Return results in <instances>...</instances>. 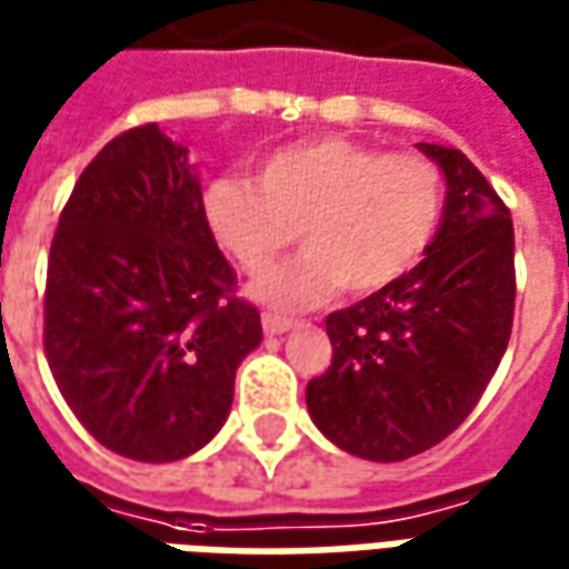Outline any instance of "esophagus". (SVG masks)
<instances>
[{"mask_svg":"<svg viewBox=\"0 0 569 569\" xmlns=\"http://www.w3.org/2000/svg\"><path fill=\"white\" fill-rule=\"evenodd\" d=\"M292 326H296V320H289V317H280V313H271V310L261 313V329L268 335H283Z\"/></svg>","mask_w":569,"mask_h":569,"instance_id":"obj_1","label":"esophagus"}]
</instances>
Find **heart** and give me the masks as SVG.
<instances>
[{"label":"heart","instance_id":"heart-1","mask_svg":"<svg viewBox=\"0 0 569 569\" xmlns=\"http://www.w3.org/2000/svg\"><path fill=\"white\" fill-rule=\"evenodd\" d=\"M200 212L212 243L247 273L264 271L301 224L308 249L252 283L259 301L301 310L338 286L371 296L415 271L439 234L445 179L418 151L310 137L264 154L256 179H210Z\"/></svg>","mask_w":569,"mask_h":569}]
</instances>
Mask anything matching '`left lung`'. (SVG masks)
Listing matches in <instances>:
<instances>
[{
	"mask_svg": "<svg viewBox=\"0 0 569 569\" xmlns=\"http://www.w3.org/2000/svg\"><path fill=\"white\" fill-rule=\"evenodd\" d=\"M448 179L439 234L399 283L326 317L308 411L347 453L396 463L448 439L500 366L515 317L512 212L463 151L420 142Z\"/></svg>",
	"mask_w": 569,
	"mask_h": 569,
	"instance_id": "obj_1",
	"label": "left lung"
}]
</instances>
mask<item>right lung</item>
I'll return each instance as SVG.
<instances>
[{
    "instance_id": "add662e5",
    "label": "right lung",
    "mask_w": 569,
    "mask_h": 569,
    "mask_svg": "<svg viewBox=\"0 0 569 569\" xmlns=\"http://www.w3.org/2000/svg\"><path fill=\"white\" fill-rule=\"evenodd\" d=\"M200 182L158 124L106 142L60 212L44 283V357L109 451L170 463L222 429L256 305L212 243Z\"/></svg>"
}]
</instances>
